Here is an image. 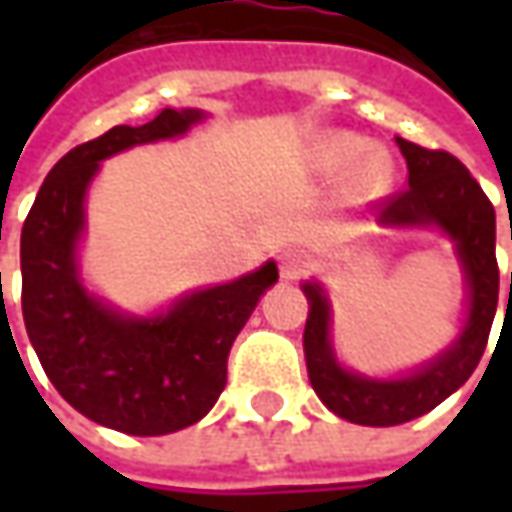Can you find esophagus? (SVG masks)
Listing matches in <instances>:
<instances>
[{"instance_id": "1", "label": "esophagus", "mask_w": 512, "mask_h": 512, "mask_svg": "<svg viewBox=\"0 0 512 512\" xmlns=\"http://www.w3.org/2000/svg\"><path fill=\"white\" fill-rule=\"evenodd\" d=\"M313 270V259H310V253L305 250H285L282 253V262H279V273H282V279L287 282H296V279H302Z\"/></svg>"}]
</instances>
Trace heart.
<instances>
[{
	"label": "heart",
	"mask_w": 512,
	"mask_h": 512,
	"mask_svg": "<svg viewBox=\"0 0 512 512\" xmlns=\"http://www.w3.org/2000/svg\"><path fill=\"white\" fill-rule=\"evenodd\" d=\"M364 142L356 136H347V133H336V136H327L325 142L319 145V165L330 173L336 170L350 168L359 156H362ZM390 182V162L384 153H367L362 159V165L356 170V187L364 193H373Z\"/></svg>",
	"instance_id": "b5f03b06"
}]
</instances>
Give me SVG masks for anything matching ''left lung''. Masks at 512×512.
<instances>
[{
    "instance_id": "left-lung-1",
    "label": "left lung",
    "mask_w": 512,
    "mask_h": 512,
    "mask_svg": "<svg viewBox=\"0 0 512 512\" xmlns=\"http://www.w3.org/2000/svg\"><path fill=\"white\" fill-rule=\"evenodd\" d=\"M396 145L407 159V187L376 202L382 225L442 227L456 242L467 285H470V316L459 342L419 373L376 382L347 373L336 364L330 347V310L319 285H305L310 302L305 325L307 376L319 399L353 424L390 427L419 419L450 393H456L482 362L487 336L499 305V262H496V210L484 196L482 185L470 170L447 150H430L396 136ZM512 239V227H510ZM512 293V290H510Z\"/></svg>"
}]
</instances>
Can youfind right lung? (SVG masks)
<instances>
[{
    "instance_id": "1",
    "label": "right lung",
    "mask_w": 512,
    "mask_h": 512,
    "mask_svg": "<svg viewBox=\"0 0 512 512\" xmlns=\"http://www.w3.org/2000/svg\"><path fill=\"white\" fill-rule=\"evenodd\" d=\"M199 110H159L148 125H116L68 150L22 225V316L59 396L93 422L130 436H165L196 424L227 384V353L267 287L276 262L207 287L156 319H130L88 296L76 276L85 187L99 162L130 145L168 139Z\"/></svg>"
}]
</instances>
